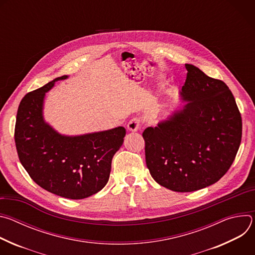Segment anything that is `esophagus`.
Listing matches in <instances>:
<instances>
[{
    "instance_id": "34e87169",
    "label": "esophagus",
    "mask_w": 255,
    "mask_h": 255,
    "mask_svg": "<svg viewBox=\"0 0 255 255\" xmlns=\"http://www.w3.org/2000/svg\"><path fill=\"white\" fill-rule=\"evenodd\" d=\"M140 127V120L138 118H133L132 120L129 121L128 125H127V128L129 131H132V132H135L139 129Z\"/></svg>"
}]
</instances>
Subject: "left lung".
<instances>
[{"instance_id": "8db88e82", "label": "left lung", "mask_w": 255, "mask_h": 255, "mask_svg": "<svg viewBox=\"0 0 255 255\" xmlns=\"http://www.w3.org/2000/svg\"><path fill=\"white\" fill-rule=\"evenodd\" d=\"M186 68L179 93L185 106L142 133L151 176L179 193L217 183L233 163L242 137L241 115L227 85L193 64Z\"/></svg>"}]
</instances>
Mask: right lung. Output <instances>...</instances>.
Segmentation results:
<instances>
[{
    "label": "right lung",
    "instance_id": "1",
    "mask_svg": "<svg viewBox=\"0 0 255 255\" xmlns=\"http://www.w3.org/2000/svg\"><path fill=\"white\" fill-rule=\"evenodd\" d=\"M62 76L28 93L20 102L15 143L20 162L42 189L71 200L100 192L108 183L112 158L122 146L126 130H110L79 136L55 131L43 118L45 93Z\"/></svg>",
    "mask_w": 255,
    "mask_h": 255
}]
</instances>
